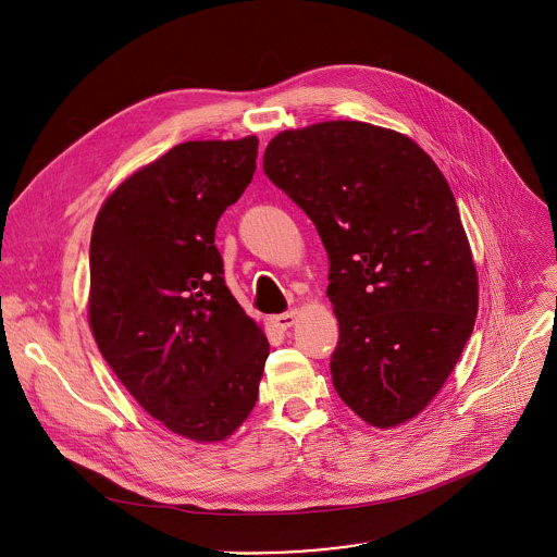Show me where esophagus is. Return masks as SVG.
<instances>
[{
    "label": "esophagus",
    "instance_id": "34e87169",
    "mask_svg": "<svg viewBox=\"0 0 557 557\" xmlns=\"http://www.w3.org/2000/svg\"><path fill=\"white\" fill-rule=\"evenodd\" d=\"M296 320H298V311L292 309V311H285V313H281V315H274V318H272V324H274L276 329H281V331H287V329H292V326L296 324Z\"/></svg>",
    "mask_w": 557,
    "mask_h": 557
}]
</instances>
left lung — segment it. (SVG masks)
Returning a JSON list of instances; mask_svg holds the SVG:
<instances>
[{
    "mask_svg": "<svg viewBox=\"0 0 557 557\" xmlns=\"http://www.w3.org/2000/svg\"><path fill=\"white\" fill-rule=\"evenodd\" d=\"M263 173L315 224L339 322V397L373 428L417 417L478 315V270L451 187L408 136L361 121L276 134Z\"/></svg>",
    "mask_w": 557,
    "mask_h": 557,
    "instance_id": "left-lung-1",
    "label": "left lung"
}]
</instances>
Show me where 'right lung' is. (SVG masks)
I'll list each match as a JSON object with an SVG mask.
<instances>
[{"label":"right lung","mask_w":557,"mask_h":557,"mask_svg":"<svg viewBox=\"0 0 557 557\" xmlns=\"http://www.w3.org/2000/svg\"><path fill=\"white\" fill-rule=\"evenodd\" d=\"M257 145H177L116 187L92 226L99 352L153 419L196 443H220L246 421L270 355L213 244L220 215L252 182Z\"/></svg>","instance_id":"1"}]
</instances>
